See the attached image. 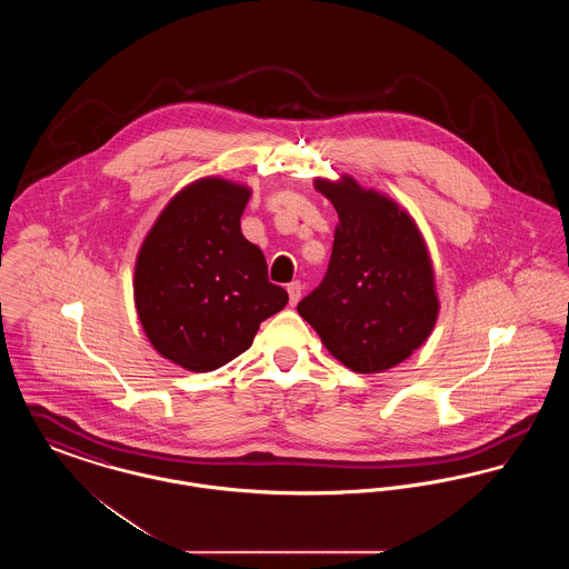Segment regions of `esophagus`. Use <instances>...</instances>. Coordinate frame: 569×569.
<instances>
[{
  "instance_id": "obj_1",
  "label": "esophagus",
  "mask_w": 569,
  "mask_h": 569,
  "mask_svg": "<svg viewBox=\"0 0 569 569\" xmlns=\"http://www.w3.org/2000/svg\"><path fill=\"white\" fill-rule=\"evenodd\" d=\"M288 295H290V305L295 307L300 297H302V283L300 281H292V283H288Z\"/></svg>"
}]
</instances>
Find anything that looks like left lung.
I'll list each match as a JSON object with an SVG mask.
<instances>
[{
    "mask_svg": "<svg viewBox=\"0 0 569 569\" xmlns=\"http://www.w3.org/2000/svg\"><path fill=\"white\" fill-rule=\"evenodd\" d=\"M339 223L322 283L298 313L326 350L356 373H381L418 350L433 330L439 300L425 239L406 211L352 177L316 181Z\"/></svg>",
    "mask_w": 569,
    "mask_h": 569,
    "instance_id": "obj_1",
    "label": "left lung"
}]
</instances>
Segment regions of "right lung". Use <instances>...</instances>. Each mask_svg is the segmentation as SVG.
I'll list each match as a JSON object with an SVG mask.
<instances>
[{"instance_id": "add662e5", "label": "right lung", "mask_w": 569, "mask_h": 569, "mask_svg": "<svg viewBox=\"0 0 569 569\" xmlns=\"http://www.w3.org/2000/svg\"><path fill=\"white\" fill-rule=\"evenodd\" d=\"M251 191L217 177L179 191L138 251L136 311L151 346L207 373L249 350L288 292L269 281L260 247L241 232Z\"/></svg>"}]
</instances>
